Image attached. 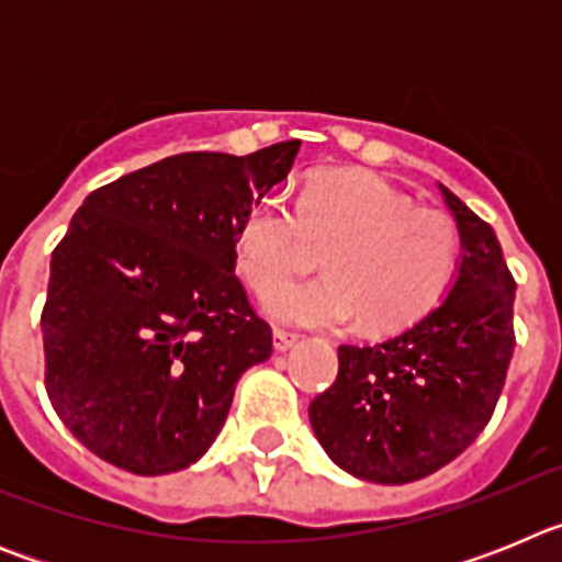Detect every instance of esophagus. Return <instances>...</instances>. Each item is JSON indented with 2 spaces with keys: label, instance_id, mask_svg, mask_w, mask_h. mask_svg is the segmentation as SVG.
I'll use <instances>...</instances> for the list:
<instances>
[{
  "label": "esophagus",
  "instance_id": "obj_1",
  "mask_svg": "<svg viewBox=\"0 0 562 562\" xmlns=\"http://www.w3.org/2000/svg\"><path fill=\"white\" fill-rule=\"evenodd\" d=\"M295 342H297V335H295V331H286V329H276V331H272V346H276L278 351L292 349V346H295Z\"/></svg>",
  "mask_w": 562,
  "mask_h": 562
}]
</instances>
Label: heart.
Segmentation results:
<instances>
[{
    "mask_svg": "<svg viewBox=\"0 0 562 562\" xmlns=\"http://www.w3.org/2000/svg\"><path fill=\"white\" fill-rule=\"evenodd\" d=\"M329 246L330 276L283 281ZM236 270L267 312L295 326H342L360 315L371 331L411 326L439 304L459 267V231L448 213L416 207L408 193L369 171H317L297 205L252 202L236 227ZM283 283L285 286L281 288Z\"/></svg>",
    "mask_w": 562,
    "mask_h": 562,
    "instance_id": "b5f03b06",
    "label": "heart"
}]
</instances>
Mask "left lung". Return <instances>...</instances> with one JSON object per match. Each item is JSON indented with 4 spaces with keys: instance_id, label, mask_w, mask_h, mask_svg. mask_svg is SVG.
Returning <instances> with one entry per match:
<instances>
[{
    "instance_id": "obj_1",
    "label": "left lung",
    "mask_w": 562,
    "mask_h": 562,
    "mask_svg": "<svg viewBox=\"0 0 562 562\" xmlns=\"http://www.w3.org/2000/svg\"><path fill=\"white\" fill-rule=\"evenodd\" d=\"M461 267L439 310L374 346L337 349V380L310 405L331 461L376 484H408L464 453L493 419L515 351V278L493 227L439 186Z\"/></svg>"
}]
</instances>
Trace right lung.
<instances>
[{
    "mask_svg": "<svg viewBox=\"0 0 562 562\" xmlns=\"http://www.w3.org/2000/svg\"><path fill=\"white\" fill-rule=\"evenodd\" d=\"M301 140L173 154L98 188L49 258L44 389L83 448L137 475L193 464L272 329L238 281L236 227Z\"/></svg>",
    "mask_w": 562,
    "mask_h": 562,
    "instance_id": "right-lung-1",
    "label": "right lung"
}]
</instances>
